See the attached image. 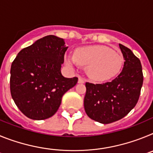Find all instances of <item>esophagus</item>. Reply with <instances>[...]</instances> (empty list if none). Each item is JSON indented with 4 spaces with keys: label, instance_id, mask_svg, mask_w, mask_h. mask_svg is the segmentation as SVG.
I'll return each mask as SVG.
<instances>
[{
    "label": "esophagus",
    "instance_id": "obj_1",
    "mask_svg": "<svg viewBox=\"0 0 153 153\" xmlns=\"http://www.w3.org/2000/svg\"><path fill=\"white\" fill-rule=\"evenodd\" d=\"M85 82H86V79L80 77V76H79V79H78V83H84Z\"/></svg>",
    "mask_w": 153,
    "mask_h": 153
}]
</instances>
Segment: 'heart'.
Here are the masks:
<instances>
[{"mask_svg":"<svg viewBox=\"0 0 153 153\" xmlns=\"http://www.w3.org/2000/svg\"><path fill=\"white\" fill-rule=\"evenodd\" d=\"M65 63L72 69L76 64L86 67L89 77L101 82L109 80L120 73L123 57L106 46H86L78 48L74 56H65Z\"/></svg>","mask_w":153,"mask_h":153,"instance_id":"heart-1","label":"heart"}]
</instances>
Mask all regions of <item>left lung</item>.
Instances as JSON below:
<instances>
[{
  "mask_svg": "<svg viewBox=\"0 0 153 153\" xmlns=\"http://www.w3.org/2000/svg\"><path fill=\"white\" fill-rule=\"evenodd\" d=\"M123 56L122 72L111 82L102 84L86 83L84 97L86 113L102 124L123 118L137 103L143 83L142 65L130 49L119 44Z\"/></svg>",
  "mask_w": 153,
  "mask_h": 153,
  "instance_id": "obj_1",
  "label": "left lung"
}]
</instances>
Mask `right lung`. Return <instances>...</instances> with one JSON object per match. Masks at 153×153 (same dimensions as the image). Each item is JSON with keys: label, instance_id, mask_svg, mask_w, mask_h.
<instances>
[{"label": "right lung", "instance_id": "right-lung-1", "mask_svg": "<svg viewBox=\"0 0 153 153\" xmlns=\"http://www.w3.org/2000/svg\"><path fill=\"white\" fill-rule=\"evenodd\" d=\"M67 48L63 39L48 35L21 50L12 63L11 97L28 118L42 120L53 116L64 93L77 83V77L61 74Z\"/></svg>", "mask_w": 153, "mask_h": 153}]
</instances>
